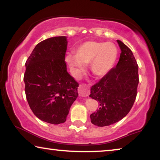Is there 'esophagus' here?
<instances>
[{
	"label": "esophagus",
	"mask_w": 160,
	"mask_h": 160,
	"mask_svg": "<svg viewBox=\"0 0 160 160\" xmlns=\"http://www.w3.org/2000/svg\"><path fill=\"white\" fill-rule=\"evenodd\" d=\"M78 93L81 97H88L90 94V89L86 84H81L78 88Z\"/></svg>",
	"instance_id": "obj_1"
}]
</instances>
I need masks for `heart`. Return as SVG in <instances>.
Segmentation results:
<instances>
[{
    "label": "heart",
    "mask_w": 160,
    "mask_h": 160,
    "mask_svg": "<svg viewBox=\"0 0 160 160\" xmlns=\"http://www.w3.org/2000/svg\"><path fill=\"white\" fill-rule=\"evenodd\" d=\"M75 53L66 56V62L75 78L81 76L85 65L90 63V70L94 76L104 77L113 68L117 60L118 50L111 42L87 41L78 46Z\"/></svg>",
    "instance_id": "heart-1"
}]
</instances>
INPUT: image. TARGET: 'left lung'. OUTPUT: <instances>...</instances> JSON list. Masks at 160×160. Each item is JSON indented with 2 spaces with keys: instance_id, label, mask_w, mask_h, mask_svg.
Here are the masks:
<instances>
[{
  "instance_id": "left-lung-1",
  "label": "left lung",
  "mask_w": 160,
  "mask_h": 160,
  "mask_svg": "<svg viewBox=\"0 0 160 160\" xmlns=\"http://www.w3.org/2000/svg\"><path fill=\"white\" fill-rule=\"evenodd\" d=\"M121 53L115 68L92 86L90 97L99 104L90 115L94 125L103 127L118 122L128 114L137 96L138 66L131 50L117 40Z\"/></svg>"
}]
</instances>
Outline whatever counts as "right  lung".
I'll return each instance as SVG.
<instances>
[{
  "label": "right lung",
  "instance_id": "right-lung-1",
  "mask_svg": "<svg viewBox=\"0 0 160 160\" xmlns=\"http://www.w3.org/2000/svg\"><path fill=\"white\" fill-rule=\"evenodd\" d=\"M66 37L39 42L25 63L26 98L34 114L51 124L66 121L70 108L78 96L79 86L67 72Z\"/></svg>",
  "mask_w": 160,
  "mask_h": 160
}]
</instances>
